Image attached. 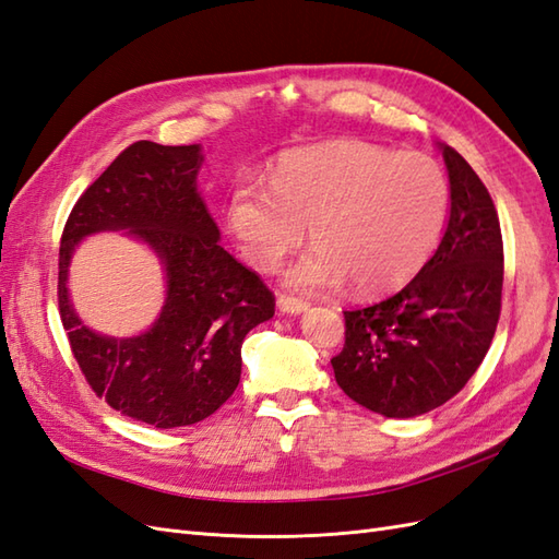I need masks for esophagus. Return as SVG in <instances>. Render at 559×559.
<instances>
[{
    "instance_id": "1",
    "label": "esophagus",
    "mask_w": 559,
    "mask_h": 559,
    "mask_svg": "<svg viewBox=\"0 0 559 559\" xmlns=\"http://www.w3.org/2000/svg\"><path fill=\"white\" fill-rule=\"evenodd\" d=\"M276 307L283 313H293V317H297V313H305L309 309V305L305 302V299H295V297H285V295L278 297Z\"/></svg>"
}]
</instances>
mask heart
<instances>
[{
  "mask_svg": "<svg viewBox=\"0 0 559 559\" xmlns=\"http://www.w3.org/2000/svg\"><path fill=\"white\" fill-rule=\"evenodd\" d=\"M449 179L423 153H399L359 139H340L283 153L271 186L238 181L226 226L240 254L274 271L309 236L317 242L285 285L321 293H382L406 283L437 250L449 219Z\"/></svg>",
  "mask_w": 559,
  "mask_h": 559,
  "instance_id": "1",
  "label": "heart"
}]
</instances>
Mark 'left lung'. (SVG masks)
I'll list each match as a JSON object with an SVG mask.
<instances>
[{"instance_id":"8db88e82","label":"left lung","mask_w":559,"mask_h":559,"mask_svg":"<svg viewBox=\"0 0 559 559\" xmlns=\"http://www.w3.org/2000/svg\"><path fill=\"white\" fill-rule=\"evenodd\" d=\"M451 207L439 248L406 288L345 311L331 364L349 399L384 418H416L461 392L491 347L503 290V238L475 169L439 143Z\"/></svg>"}]
</instances>
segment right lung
Segmentation results:
<instances>
[{"instance_id":"obj_1","label":"right lung","mask_w":559,"mask_h":559,"mask_svg":"<svg viewBox=\"0 0 559 559\" xmlns=\"http://www.w3.org/2000/svg\"><path fill=\"white\" fill-rule=\"evenodd\" d=\"M203 160L200 143H132L82 193L61 238V321L84 378L110 408L160 429L205 420L236 392L242 340L276 305L260 276L219 246L198 191ZM112 230L143 241L166 278L156 321L130 338L90 329L67 288L79 242Z\"/></svg>"}]
</instances>
